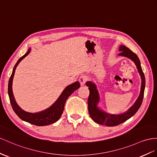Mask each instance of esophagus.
<instances>
[{
	"instance_id": "34e87169",
	"label": "esophagus",
	"mask_w": 157,
	"mask_h": 157,
	"mask_svg": "<svg viewBox=\"0 0 157 157\" xmlns=\"http://www.w3.org/2000/svg\"><path fill=\"white\" fill-rule=\"evenodd\" d=\"M87 81V78L86 77V75H82L80 76L79 78V82H80V83H81V85H84L86 83V82Z\"/></svg>"
}]
</instances>
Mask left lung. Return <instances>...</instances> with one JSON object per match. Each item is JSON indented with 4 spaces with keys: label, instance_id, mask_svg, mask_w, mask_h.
<instances>
[{
    "label": "left lung",
    "instance_id": "1",
    "mask_svg": "<svg viewBox=\"0 0 157 157\" xmlns=\"http://www.w3.org/2000/svg\"><path fill=\"white\" fill-rule=\"evenodd\" d=\"M121 52L119 56H124L131 59L137 68L141 78V87H140V92L138 99H136L133 105L126 112L123 113L119 115H114L106 113V112L100 109L98 107V103L99 101V95L97 90L95 84L91 82H87L86 86L89 87L90 95L88 98V111L91 119H93L95 123L100 124H103L108 127L117 126L119 124L126 121L127 119L131 118L133 116L136 111L139 110L140 105H141L143 96L144 87H145V78L143 71L142 70L141 66H140V60L134 52H132L130 49H128L126 46L121 45L119 46V50Z\"/></svg>",
    "mask_w": 157,
    "mask_h": 157
}]
</instances>
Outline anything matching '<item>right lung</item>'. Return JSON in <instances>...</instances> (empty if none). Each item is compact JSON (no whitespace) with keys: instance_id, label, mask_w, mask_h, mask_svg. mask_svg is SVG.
Segmentation results:
<instances>
[{"instance_id":"add662e5","label":"right lung","mask_w":157,"mask_h":157,"mask_svg":"<svg viewBox=\"0 0 157 157\" xmlns=\"http://www.w3.org/2000/svg\"><path fill=\"white\" fill-rule=\"evenodd\" d=\"M30 50V48H29L26 53L23 56H22V57L18 60L17 63L15 64L13 70V73L11 74L9 82L8 93H9V96L12 107H13L14 111L15 112L16 114L18 116L19 118H21L22 120L34 124V125L45 126L56 122L60 118L63 111L64 105H65V103L67 98L69 97L71 94H73L74 91L78 89L80 87V84L79 82H75V83H71L70 85L67 86L65 89L63 90L61 95H59L58 99L56 100V102L53 105H51L50 107H48V109L45 110L40 111L38 113H30V112H27L25 111V110L22 109L15 101L12 86H13V80L16 68H17L18 63L21 62V60L25 58L26 56L29 55Z\"/></svg>"}]
</instances>
